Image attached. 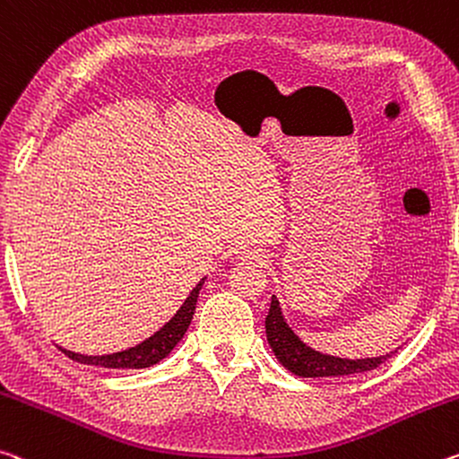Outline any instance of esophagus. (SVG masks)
I'll list each match as a JSON object with an SVG mask.
<instances>
[{"mask_svg": "<svg viewBox=\"0 0 459 459\" xmlns=\"http://www.w3.org/2000/svg\"><path fill=\"white\" fill-rule=\"evenodd\" d=\"M249 257H253L255 261H261V259H264V255H261V253H255V251L249 253Z\"/></svg>", "mask_w": 459, "mask_h": 459, "instance_id": "1", "label": "esophagus"}]
</instances>
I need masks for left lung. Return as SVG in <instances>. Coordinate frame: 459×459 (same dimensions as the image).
<instances>
[{
  "label": "left lung",
  "instance_id": "obj_1",
  "mask_svg": "<svg viewBox=\"0 0 459 459\" xmlns=\"http://www.w3.org/2000/svg\"><path fill=\"white\" fill-rule=\"evenodd\" d=\"M265 333L269 345H272L281 366L302 377H341L369 372L390 358V353H386L380 358L368 359H341L315 351V349L304 345L283 321L280 302L275 296H272V307H269L265 318Z\"/></svg>",
  "mask_w": 459,
  "mask_h": 459
}]
</instances>
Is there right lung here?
I'll return each mask as SVG.
<instances>
[{"mask_svg":"<svg viewBox=\"0 0 459 459\" xmlns=\"http://www.w3.org/2000/svg\"><path fill=\"white\" fill-rule=\"evenodd\" d=\"M204 280L206 278H202L198 286L192 290L190 296L186 298V302L181 304V308L173 315L171 321L165 323L155 334H151L147 341H143V343H138L136 347H130V349H125V351L110 353V355H82V353L67 351V349H63V353L79 363H87V366H100V368H112V369H138V368L155 366V363H159L171 353V349L176 347L181 341V337L186 334L187 326L192 323L195 302H198V294Z\"/></svg>","mask_w":459,"mask_h":459,"instance_id":"1","label":"right lung"}]
</instances>
